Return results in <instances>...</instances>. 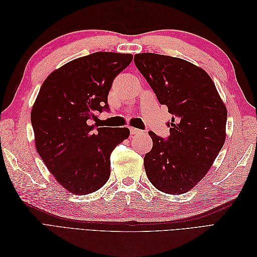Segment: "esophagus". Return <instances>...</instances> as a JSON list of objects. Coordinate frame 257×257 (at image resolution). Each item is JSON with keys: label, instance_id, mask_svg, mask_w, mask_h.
Masks as SVG:
<instances>
[{"label": "esophagus", "instance_id": "1", "mask_svg": "<svg viewBox=\"0 0 257 257\" xmlns=\"http://www.w3.org/2000/svg\"><path fill=\"white\" fill-rule=\"evenodd\" d=\"M130 132L132 135H139V134H143L144 132L139 128H135V127H130Z\"/></svg>", "mask_w": 257, "mask_h": 257}]
</instances>
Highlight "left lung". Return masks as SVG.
Listing matches in <instances>:
<instances>
[{
	"mask_svg": "<svg viewBox=\"0 0 257 257\" xmlns=\"http://www.w3.org/2000/svg\"><path fill=\"white\" fill-rule=\"evenodd\" d=\"M135 65L168 107L169 136L149 132L153 146L144 164L150 182L166 194L190 191L212 166L225 142L227 111L209 75L190 62L138 53Z\"/></svg>",
	"mask_w": 257,
	"mask_h": 257,
	"instance_id": "left-lung-1",
	"label": "left lung"
}]
</instances>
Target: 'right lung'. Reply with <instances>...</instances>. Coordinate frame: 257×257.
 Here are the masks:
<instances>
[{
  "label": "right lung",
  "instance_id": "add662e5",
  "mask_svg": "<svg viewBox=\"0 0 257 257\" xmlns=\"http://www.w3.org/2000/svg\"><path fill=\"white\" fill-rule=\"evenodd\" d=\"M133 60L128 53L94 52L52 72L31 112L35 146L57 181L76 195L93 193L110 176V154L130 135L127 127H98L109 111L115 76Z\"/></svg>",
  "mask_w": 257,
  "mask_h": 257
}]
</instances>
